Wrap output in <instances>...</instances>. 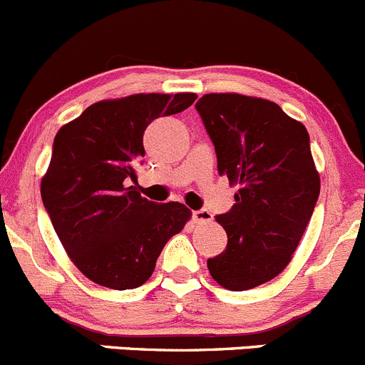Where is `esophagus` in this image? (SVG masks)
<instances>
[{
    "instance_id": "esophagus-1",
    "label": "esophagus",
    "mask_w": 365,
    "mask_h": 365,
    "mask_svg": "<svg viewBox=\"0 0 365 365\" xmlns=\"http://www.w3.org/2000/svg\"><path fill=\"white\" fill-rule=\"evenodd\" d=\"M193 220L195 223H210L212 221V214H210V210L207 209H198V210H193Z\"/></svg>"
}]
</instances>
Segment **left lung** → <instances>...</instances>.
I'll return each instance as SVG.
<instances>
[{"mask_svg":"<svg viewBox=\"0 0 365 365\" xmlns=\"http://www.w3.org/2000/svg\"><path fill=\"white\" fill-rule=\"evenodd\" d=\"M217 158V172L239 184L235 204L216 221L227 247L209 258L214 281L242 292L276 277L292 260L313 216L320 175L302 123L269 100L210 93L195 105Z\"/></svg>","mask_w":365,"mask_h":365,"instance_id":"8db88e82","label":"left lung"}]
</instances>
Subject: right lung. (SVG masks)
<instances>
[{"mask_svg": "<svg viewBox=\"0 0 365 365\" xmlns=\"http://www.w3.org/2000/svg\"><path fill=\"white\" fill-rule=\"evenodd\" d=\"M195 100V93H151L98 101L56 135L43 207L71 262L96 284H144L165 244L190 220L184 204L142 198L130 181L137 184L145 128Z\"/></svg>", "mask_w": 365, "mask_h": 365, "instance_id": "add662e5", "label": "right lung"}]
</instances>
